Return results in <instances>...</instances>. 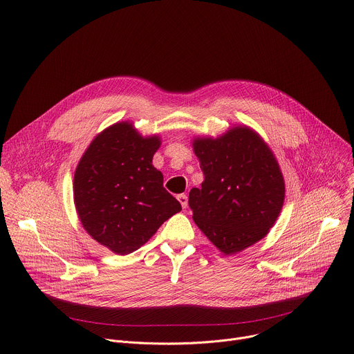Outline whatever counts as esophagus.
Wrapping results in <instances>:
<instances>
[{
    "instance_id": "esophagus-1",
    "label": "esophagus",
    "mask_w": 354,
    "mask_h": 354,
    "mask_svg": "<svg viewBox=\"0 0 354 354\" xmlns=\"http://www.w3.org/2000/svg\"><path fill=\"white\" fill-rule=\"evenodd\" d=\"M178 200H179V203H180V206H182L183 209L187 207V196H186L185 193L178 194Z\"/></svg>"
}]
</instances>
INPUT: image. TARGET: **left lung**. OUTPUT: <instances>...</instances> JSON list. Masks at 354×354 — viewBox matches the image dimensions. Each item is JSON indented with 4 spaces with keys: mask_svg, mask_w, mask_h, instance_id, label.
Wrapping results in <instances>:
<instances>
[{
    "mask_svg": "<svg viewBox=\"0 0 354 354\" xmlns=\"http://www.w3.org/2000/svg\"><path fill=\"white\" fill-rule=\"evenodd\" d=\"M205 180L189 193L193 220L225 255L261 241L284 201V179L268 144L246 126L194 138Z\"/></svg>",
    "mask_w": 354,
    "mask_h": 354,
    "instance_id": "1",
    "label": "left lung"
}]
</instances>
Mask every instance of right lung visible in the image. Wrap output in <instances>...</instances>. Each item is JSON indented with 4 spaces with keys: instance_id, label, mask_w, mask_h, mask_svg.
Segmentation results:
<instances>
[{
    "instance_id": "add662e5",
    "label": "right lung",
    "mask_w": 354,
    "mask_h": 354,
    "mask_svg": "<svg viewBox=\"0 0 354 354\" xmlns=\"http://www.w3.org/2000/svg\"><path fill=\"white\" fill-rule=\"evenodd\" d=\"M160 144L158 136L144 138L131 123H116L92 140L75 169L81 224L118 255L137 250L182 210L153 165Z\"/></svg>"
}]
</instances>
